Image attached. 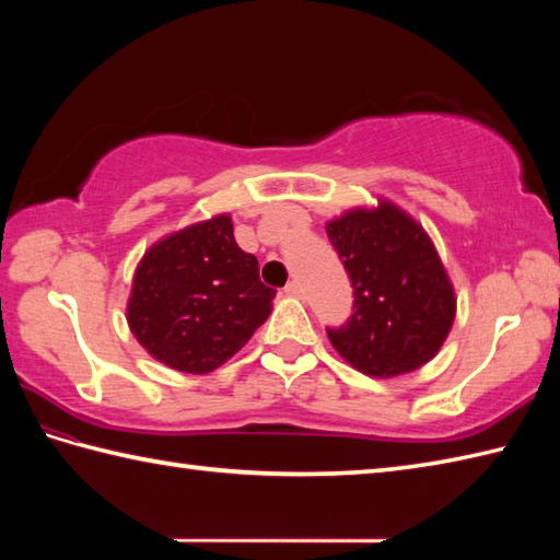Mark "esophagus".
<instances>
[{
  "label": "esophagus",
  "instance_id": "1",
  "mask_svg": "<svg viewBox=\"0 0 560 560\" xmlns=\"http://www.w3.org/2000/svg\"><path fill=\"white\" fill-rule=\"evenodd\" d=\"M283 293L291 295V299H301V295H303V289H301V283H299V281H291V283H287V289H283Z\"/></svg>",
  "mask_w": 560,
  "mask_h": 560
}]
</instances>
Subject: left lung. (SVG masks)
Returning a JSON list of instances; mask_svg holds the SVG:
<instances>
[{
	"instance_id": "8db88e82",
	"label": "left lung",
	"mask_w": 560,
	"mask_h": 560,
	"mask_svg": "<svg viewBox=\"0 0 560 560\" xmlns=\"http://www.w3.org/2000/svg\"><path fill=\"white\" fill-rule=\"evenodd\" d=\"M327 235L353 287V315L327 329L343 361L371 377L428 363L457 315L455 287L423 225L385 197L331 219Z\"/></svg>"
}]
</instances>
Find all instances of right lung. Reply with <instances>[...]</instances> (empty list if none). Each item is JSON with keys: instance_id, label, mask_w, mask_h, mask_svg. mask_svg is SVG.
<instances>
[{"instance_id": "1", "label": "right lung", "mask_w": 560, "mask_h": 560, "mask_svg": "<svg viewBox=\"0 0 560 560\" xmlns=\"http://www.w3.org/2000/svg\"><path fill=\"white\" fill-rule=\"evenodd\" d=\"M273 295L259 281L257 257L237 247L231 213H217L147 249L135 269L127 325L151 359L207 375L265 325Z\"/></svg>"}]
</instances>
